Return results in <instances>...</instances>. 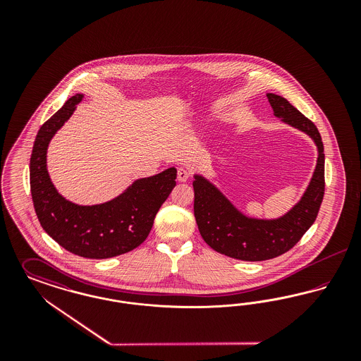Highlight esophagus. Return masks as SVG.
I'll list each match as a JSON object with an SVG mask.
<instances>
[{"mask_svg":"<svg viewBox=\"0 0 361 361\" xmlns=\"http://www.w3.org/2000/svg\"><path fill=\"white\" fill-rule=\"evenodd\" d=\"M188 178V171H187L185 168H178V171H177V180H178V181H181V183H184V181H187Z\"/></svg>","mask_w":361,"mask_h":361,"instance_id":"1","label":"esophagus"}]
</instances>
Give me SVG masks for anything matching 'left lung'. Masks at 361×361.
<instances>
[{
	"label": "left lung",
	"mask_w": 361,
	"mask_h": 361,
	"mask_svg": "<svg viewBox=\"0 0 361 361\" xmlns=\"http://www.w3.org/2000/svg\"><path fill=\"white\" fill-rule=\"evenodd\" d=\"M276 118L307 134L318 158L300 200L276 219L245 215L209 180L195 174L193 212L199 231L215 252L242 261L275 258L293 247L314 224L325 193V154L318 128L284 97L267 93Z\"/></svg>",
	"instance_id": "left-lung-1"
}]
</instances>
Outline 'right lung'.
I'll return each mask as SVG.
<instances>
[{"instance_id": "1", "label": "right lung", "mask_w": 361, "mask_h": 361, "mask_svg": "<svg viewBox=\"0 0 361 361\" xmlns=\"http://www.w3.org/2000/svg\"><path fill=\"white\" fill-rule=\"evenodd\" d=\"M82 97L81 93L70 97L36 135L30 161L35 212L43 230L70 253L94 259L115 257L131 252L147 238L159 207L176 185L177 171L169 168L137 178L119 196L102 204L80 206L66 200L50 178L47 149Z\"/></svg>"}]
</instances>
